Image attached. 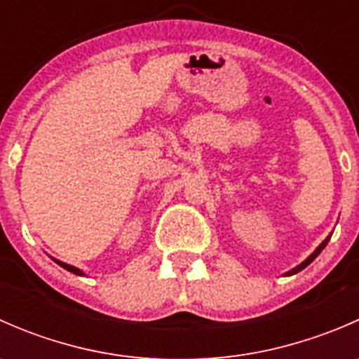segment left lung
<instances>
[{
	"mask_svg": "<svg viewBox=\"0 0 359 359\" xmlns=\"http://www.w3.org/2000/svg\"><path fill=\"white\" fill-rule=\"evenodd\" d=\"M330 238H332V233H330V234H328V236H327V238H325V240H323V241H321V243H320V247H318L316 250H314V252H313V253H311V255H309V257H307V259H306V260H304V262H300V264H299V266H297V267H293V269H290V271H287V273H285V276H292V274H297V273H299V271L306 269V267H307V266H309V264H311V262H313V260H314V259H316V257H318V255H320V253H321V250H323L325 247H327V245H328V241H330Z\"/></svg>",
	"mask_w": 359,
	"mask_h": 359,
	"instance_id": "left-lung-1",
	"label": "left lung"
}]
</instances>
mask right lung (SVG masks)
Returning <instances> with one entry per match:
<instances>
[{"label":"right lung","mask_w":359,"mask_h":359,"mask_svg":"<svg viewBox=\"0 0 359 359\" xmlns=\"http://www.w3.org/2000/svg\"><path fill=\"white\" fill-rule=\"evenodd\" d=\"M52 259H53V257H52ZM53 260H55V262L59 264L60 267H64V269L69 271V273H72V274H78V276H85V273H83L81 269H78V267L71 266V264H66V262H62V260H57V259H53Z\"/></svg>","instance_id":"right-lung-1"}]
</instances>
